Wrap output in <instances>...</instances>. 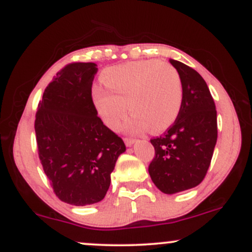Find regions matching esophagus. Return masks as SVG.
<instances>
[{
	"mask_svg": "<svg viewBox=\"0 0 252 252\" xmlns=\"http://www.w3.org/2000/svg\"><path fill=\"white\" fill-rule=\"evenodd\" d=\"M135 142H136L135 138H129V137L124 138V143H126V147H131Z\"/></svg>",
	"mask_w": 252,
	"mask_h": 252,
	"instance_id": "obj_1",
	"label": "esophagus"
}]
</instances>
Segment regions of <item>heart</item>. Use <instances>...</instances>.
Listing matches in <instances>:
<instances>
[{"label":"heart","mask_w":252,"mask_h":252,"mask_svg":"<svg viewBox=\"0 0 252 252\" xmlns=\"http://www.w3.org/2000/svg\"><path fill=\"white\" fill-rule=\"evenodd\" d=\"M109 92L97 90L94 103L104 123L117 129L130 111L129 131H162L174 123L182 102V84L174 66L160 60H140L109 67L103 73Z\"/></svg>","instance_id":"obj_1"}]
</instances>
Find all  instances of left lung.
I'll list each match as a JSON object with an SVG mask.
<instances>
[{
  "label": "left lung",
  "mask_w": 252,
  "mask_h": 252,
  "mask_svg": "<svg viewBox=\"0 0 252 252\" xmlns=\"http://www.w3.org/2000/svg\"><path fill=\"white\" fill-rule=\"evenodd\" d=\"M181 78L182 102L175 122L152 138L155 156L149 175L166 194L198 186L204 180L217 143V110L206 82L195 70L169 59Z\"/></svg>",
  "instance_id": "obj_1"
}]
</instances>
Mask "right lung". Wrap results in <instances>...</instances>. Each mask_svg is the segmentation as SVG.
<instances>
[{
  "label": "right lung",
  "mask_w": 252,
  "mask_h": 252,
  "mask_svg": "<svg viewBox=\"0 0 252 252\" xmlns=\"http://www.w3.org/2000/svg\"><path fill=\"white\" fill-rule=\"evenodd\" d=\"M97 71L94 63H72L58 72L34 123L43 172L58 198L74 206L103 200L126 152L122 138L97 116L91 90Z\"/></svg>",
  "instance_id": "right-lung-1"
}]
</instances>
